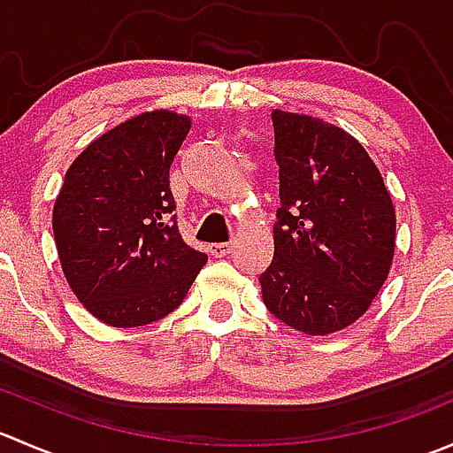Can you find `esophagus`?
I'll return each mask as SVG.
<instances>
[{
    "mask_svg": "<svg viewBox=\"0 0 453 453\" xmlns=\"http://www.w3.org/2000/svg\"><path fill=\"white\" fill-rule=\"evenodd\" d=\"M208 252L214 258H221V256H227L232 252V243H212L208 245Z\"/></svg>",
    "mask_w": 453,
    "mask_h": 453,
    "instance_id": "1",
    "label": "esophagus"
}]
</instances>
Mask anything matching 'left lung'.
<instances>
[{
  "instance_id": "left-lung-1",
  "label": "left lung",
  "mask_w": 453,
  "mask_h": 453,
  "mask_svg": "<svg viewBox=\"0 0 453 453\" xmlns=\"http://www.w3.org/2000/svg\"><path fill=\"white\" fill-rule=\"evenodd\" d=\"M278 197L273 258L258 276L273 318L328 335L368 311L390 272V193L353 135L319 118L273 111Z\"/></svg>"
}]
</instances>
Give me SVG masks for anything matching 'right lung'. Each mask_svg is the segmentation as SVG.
<instances>
[{
  "label": "right lung",
  "mask_w": 453,
  "mask_h": 453,
  "mask_svg": "<svg viewBox=\"0 0 453 453\" xmlns=\"http://www.w3.org/2000/svg\"><path fill=\"white\" fill-rule=\"evenodd\" d=\"M188 131V116L142 113L91 142L63 181L52 214L63 273L109 326L175 311L208 263L181 239L168 180Z\"/></svg>",
  "instance_id": "obj_1"
}]
</instances>
